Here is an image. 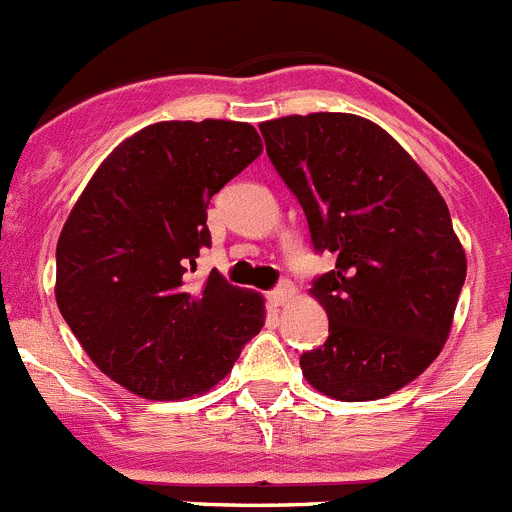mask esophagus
I'll list each match as a JSON object with an SVG mask.
<instances>
[{"instance_id": "obj_1", "label": "esophagus", "mask_w": 512, "mask_h": 512, "mask_svg": "<svg viewBox=\"0 0 512 512\" xmlns=\"http://www.w3.org/2000/svg\"><path fill=\"white\" fill-rule=\"evenodd\" d=\"M293 295H295L293 285L283 283V285H280V288H275V290H270V293H267V300H270V305H275V308H280V305L288 303V300L293 298Z\"/></svg>"}]
</instances>
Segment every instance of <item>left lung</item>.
I'll return each mask as SVG.
<instances>
[{
	"label": "left lung",
	"instance_id": "8db88e82",
	"mask_svg": "<svg viewBox=\"0 0 512 512\" xmlns=\"http://www.w3.org/2000/svg\"><path fill=\"white\" fill-rule=\"evenodd\" d=\"M267 156L336 267L310 295L328 341L300 356L305 381L338 401H374L424 374L452 331L467 257L447 202L374 121L308 113L260 123Z\"/></svg>",
	"mask_w": 512,
	"mask_h": 512
}]
</instances>
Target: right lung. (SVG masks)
<instances>
[{
  "label": "right lung",
  "instance_id": "add662e5",
  "mask_svg": "<svg viewBox=\"0 0 512 512\" xmlns=\"http://www.w3.org/2000/svg\"><path fill=\"white\" fill-rule=\"evenodd\" d=\"M260 154L250 123H154L113 148L70 209L57 308L90 361L131 394H204L265 326L260 293L219 272L191 280L209 247V199Z\"/></svg>",
  "mask_w": 512,
  "mask_h": 512
}]
</instances>
